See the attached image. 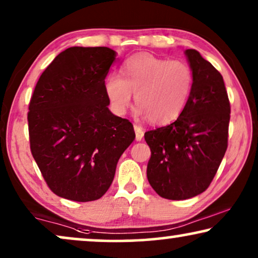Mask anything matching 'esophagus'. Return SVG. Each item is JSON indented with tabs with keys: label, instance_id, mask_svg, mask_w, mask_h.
I'll list each match as a JSON object with an SVG mask.
<instances>
[{
	"label": "esophagus",
	"instance_id": "obj_1",
	"mask_svg": "<svg viewBox=\"0 0 258 258\" xmlns=\"http://www.w3.org/2000/svg\"><path fill=\"white\" fill-rule=\"evenodd\" d=\"M134 130H135V134H136V141L142 140L143 136H144V132H143L142 126L135 124V125H134Z\"/></svg>",
	"mask_w": 258,
	"mask_h": 258
}]
</instances>
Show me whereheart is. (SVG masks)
Wrapping results in <instances>:
<instances>
[{
	"label": "heart",
	"instance_id": "1",
	"mask_svg": "<svg viewBox=\"0 0 258 258\" xmlns=\"http://www.w3.org/2000/svg\"><path fill=\"white\" fill-rule=\"evenodd\" d=\"M121 73L122 77L111 74L103 83L115 114H124L133 93L139 103L136 114L148 116L154 124L174 121L184 110L194 86V74L188 63L141 52L123 63Z\"/></svg>",
	"mask_w": 258,
	"mask_h": 258
}]
</instances>
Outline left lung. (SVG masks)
I'll return each mask as SVG.
<instances>
[{
  "mask_svg": "<svg viewBox=\"0 0 258 258\" xmlns=\"http://www.w3.org/2000/svg\"><path fill=\"white\" fill-rule=\"evenodd\" d=\"M194 86L171 124L144 134L150 148L147 177L158 195L186 200L210 185L228 147L230 103L223 77L195 49L184 51Z\"/></svg>",
  "mask_w": 258,
  "mask_h": 258,
  "instance_id": "1",
  "label": "left lung"
}]
</instances>
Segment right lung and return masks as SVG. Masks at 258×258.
<instances>
[{"label": "right lung", "instance_id": "1", "mask_svg": "<svg viewBox=\"0 0 258 258\" xmlns=\"http://www.w3.org/2000/svg\"><path fill=\"white\" fill-rule=\"evenodd\" d=\"M116 59L107 47H70L42 73L29 103L30 149L51 191L101 199L133 141L134 126L109 110L103 83Z\"/></svg>", "mask_w": 258, "mask_h": 258}]
</instances>
